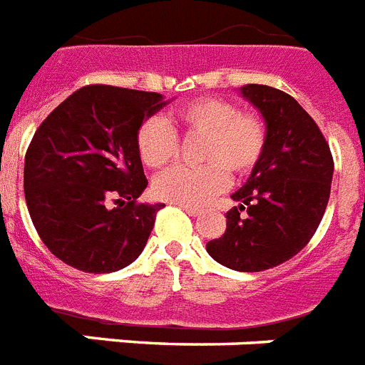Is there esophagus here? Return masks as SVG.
Listing matches in <instances>:
<instances>
[{"label":"esophagus","mask_w":365,"mask_h":365,"mask_svg":"<svg viewBox=\"0 0 365 365\" xmlns=\"http://www.w3.org/2000/svg\"><path fill=\"white\" fill-rule=\"evenodd\" d=\"M180 209L188 212L190 217H196V215H200V212H201L200 209H197V207H190V205H180Z\"/></svg>","instance_id":"1"}]
</instances>
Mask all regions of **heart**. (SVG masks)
I'll return each mask as SVG.
<instances>
[{
	"label": "heart",
	"mask_w": 365,
	"mask_h": 365,
	"mask_svg": "<svg viewBox=\"0 0 365 365\" xmlns=\"http://www.w3.org/2000/svg\"><path fill=\"white\" fill-rule=\"evenodd\" d=\"M200 137V168H173L156 177L154 196L177 205H203L224 190L230 179H243L260 164L267 147V124L224 98H200L162 118L137 128L135 145L143 164L160 169L179 153V137Z\"/></svg>",
	"instance_id": "1"
}]
</instances>
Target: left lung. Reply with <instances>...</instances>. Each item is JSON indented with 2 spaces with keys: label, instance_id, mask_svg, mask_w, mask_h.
Listing matches in <instances>:
<instances>
[{
  "label": "left lung",
  "instance_id": "1",
  "mask_svg": "<svg viewBox=\"0 0 365 365\" xmlns=\"http://www.w3.org/2000/svg\"><path fill=\"white\" fill-rule=\"evenodd\" d=\"M241 94L267 124V147L226 212V232L207 243L212 260L235 271H264L311 241L330 200L334 158L317 122L292 96L265 84ZM245 215H242V211Z\"/></svg>",
  "mask_w": 365,
  "mask_h": 365
}]
</instances>
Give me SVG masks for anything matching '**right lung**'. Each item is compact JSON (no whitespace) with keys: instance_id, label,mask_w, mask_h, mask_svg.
Returning a JSON list of instances; mask_svg holds the SVG:
<instances>
[{"instance_id":"right-lung-1","label":"right lung","mask_w":365,"mask_h":365,"mask_svg":"<svg viewBox=\"0 0 365 365\" xmlns=\"http://www.w3.org/2000/svg\"><path fill=\"white\" fill-rule=\"evenodd\" d=\"M164 105L156 92L88 84L37 128L26 150V205L41 241L67 265L110 273L143 252L164 203L137 201L148 180L135 133Z\"/></svg>"}]
</instances>
